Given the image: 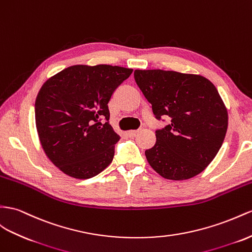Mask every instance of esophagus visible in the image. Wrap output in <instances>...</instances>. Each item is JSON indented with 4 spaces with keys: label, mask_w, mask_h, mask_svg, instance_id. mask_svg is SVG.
<instances>
[{
    "label": "esophagus",
    "mask_w": 252,
    "mask_h": 252,
    "mask_svg": "<svg viewBox=\"0 0 252 252\" xmlns=\"http://www.w3.org/2000/svg\"><path fill=\"white\" fill-rule=\"evenodd\" d=\"M140 130H141V128H139V130H132V131H128V132H127V134L130 135V136H135V135H136Z\"/></svg>",
    "instance_id": "34e87169"
}]
</instances>
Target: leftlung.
<instances>
[{"instance_id": "obj_1", "label": "left lung", "mask_w": 252, "mask_h": 252, "mask_svg": "<svg viewBox=\"0 0 252 252\" xmlns=\"http://www.w3.org/2000/svg\"><path fill=\"white\" fill-rule=\"evenodd\" d=\"M134 79L156 118L171 119L156 131V145L145 152L150 166L177 181L199 175L216 157L228 128L227 108L214 84L160 69L135 70Z\"/></svg>"}]
</instances>
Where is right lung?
Returning <instances> with one entry per match:
<instances>
[{
    "instance_id": "right-lung-1",
    "label": "right lung",
    "mask_w": 252,
    "mask_h": 252,
    "mask_svg": "<svg viewBox=\"0 0 252 252\" xmlns=\"http://www.w3.org/2000/svg\"><path fill=\"white\" fill-rule=\"evenodd\" d=\"M132 72L111 64H75L43 84L35 102L38 136L63 173L89 179L112 163L120 136L109 125L107 104Z\"/></svg>"
}]
</instances>
